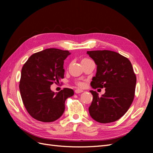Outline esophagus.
<instances>
[{"mask_svg": "<svg viewBox=\"0 0 153 153\" xmlns=\"http://www.w3.org/2000/svg\"><path fill=\"white\" fill-rule=\"evenodd\" d=\"M83 91V90H82V89H76L75 91V93H76V94H78V93H81V92H82Z\"/></svg>", "mask_w": 153, "mask_h": 153, "instance_id": "34e87169", "label": "esophagus"}]
</instances>
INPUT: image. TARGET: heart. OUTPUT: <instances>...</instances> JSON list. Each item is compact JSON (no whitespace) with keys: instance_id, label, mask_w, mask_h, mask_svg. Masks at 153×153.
<instances>
[{"instance_id":"1","label":"heart","mask_w":153,"mask_h":153,"mask_svg":"<svg viewBox=\"0 0 153 153\" xmlns=\"http://www.w3.org/2000/svg\"><path fill=\"white\" fill-rule=\"evenodd\" d=\"M85 60H89V59H83V60H82V61H85ZM83 85H84V84H82V83H80V84H79V85H80V86H83Z\"/></svg>"}]
</instances>
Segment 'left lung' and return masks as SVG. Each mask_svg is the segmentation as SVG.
Returning <instances> with one entry per match:
<instances>
[{
	"label": "left lung",
	"mask_w": 153,
	"mask_h": 153,
	"mask_svg": "<svg viewBox=\"0 0 153 153\" xmlns=\"http://www.w3.org/2000/svg\"><path fill=\"white\" fill-rule=\"evenodd\" d=\"M87 53L97 65L96 76L91 83L92 88H105L101 96L90 91L93 96L89 108L90 115L100 123L114 122L123 116L133 101L137 78L131 63L110 50L88 51Z\"/></svg>",
	"instance_id": "8db88e82"
}]
</instances>
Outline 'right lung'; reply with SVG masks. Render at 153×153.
Instances as JSON below:
<instances>
[{"label": "right lung", "instance_id": "obj_1", "mask_svg": "<svg viewBox=\"0 0 153 153\" xmlns=\"http://www.w3.org/2000/svg\"><path fill=\"white\" fill-rule=\"evenodd\" d=\"M70 54L68 50L45 49L32 55L22 69L19 87L23 103L38 121H56L64 112L66 100L74 94L68 88L58 92L50 89L64 78V61Z\"/></svg>", "mask_w": 153, "mask_h": 153}]
</instances>
